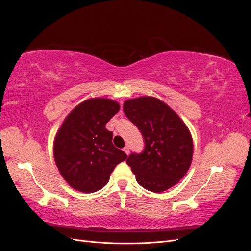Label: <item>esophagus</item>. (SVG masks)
<instances>
[{
	"instance_id": "1",
	"label": "esophagus",
	"mask_w": 251,
	"mask_h": 251,
	"mask_svg": "<svg viewBox=\"0 0 251 251\" xmlns=\"http://www.w3.org/2000/svg\"><path fill=\"white\" fill-rule=\"evenodd\" d=\"M124 151H125V153H126V155H128V154H130V148H128V147H125V148H124Z\"/></svg>"
}]
</instances>
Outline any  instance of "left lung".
Segmentation results:
<instances>
[{
	"instance_id": "left-lung-1",
	"label": "left lung",
	"mask_w": 251,
	"mask_h": 251,
	"mask_svg": "<svg viewBox=\"0 0 251 251\" xmlns=\"http://www.w3.org/2000/svg\"><path fill=\"white\" fill-rule=\"evenodd\" d=\"M126 117L139 128L146 147L141 154H131V166L138 183L150 192L161 193L185 176L192 164V134L178 114L151 96L127 100Z\"/></svg>"
}]
</instances>
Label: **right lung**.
<instances>
[{"label": "right lung", "instance_id": "add662e5", "mask_svg": "<svg viewBox=\"0 0 251 251\" xmlns=\"http://www.w3.org/2000/svg\"><path fill=\"white\" fill-rule=\"evenodd\" d=\"M119 109V103L109 98H90L68 114L58 128L53 156L72 188L88 194L100 191L115 166L126 159L124 151L113 146V133L105 128Z\"/></svg>", "mask_w": 251, "mask_h": 251}]
</instances>
